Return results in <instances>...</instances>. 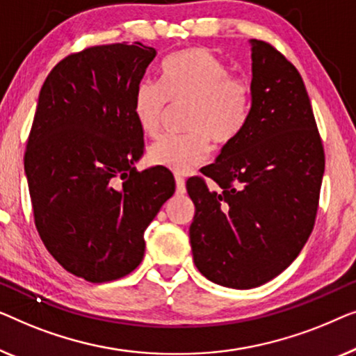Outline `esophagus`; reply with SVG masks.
<instances>
[{
  "label": "esophagus",
  "mask_w": 356,
  "mask_h": 356,
  "mask_svg": "<svg viewBox=\"0 0 356 356\" xmlns=\"http://www.w3.org/2000/svg\"><path fill=\"white\" fill-rule=\"evenodd\" d=\"M176 188H177V193H185V180L184 177L176 176Z\"/></svg>",
  "instance_id": "esophagus-1"
}]
</instances>
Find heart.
Returning a JSON list of instances; mask_svg holds the SVG:
<instances>
[{
  "mask_svg": "<svg viewBox=\"0 0 356 356\" xmlns=\"http://www.w3.org/2000/svg\"><path fill=\"white\" fill-rule=\"evenodd\" d=\"M188 103L180 137H164L148 148V161L169 171L190 172L208 158L209 140L224 147L242 132L250 111V88L229 76L222 59L207 48L180 49L161 66V87L143 80L135 88L132 111L145 135L159 132L168 104Z\"/></svg>",
  "mask_w": 356,
  "mask_h": 356,
  "instance_id": "heart-1",
  "label": "heart"
}]
</instances>
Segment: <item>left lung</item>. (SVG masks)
<instances>
[{"label": "left lung", "instance_id": "obj_1", "mask_svg": "<svg viewBox=\"0 0 356 356\" xmlns=\"http://www.w3.org/2000/svg\"><path fill=\"white\" fill-rule=\"evenodd\" d=\"M250 111L202 179L187 180L195 204L190 245L214 284L253 289L287 269L312 234L324 149L303 79L271 44L250 40Z\"/></svg>", "mask_w": 356, "mask_h": 356}]
</instances>
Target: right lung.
Masks as SVG:
<instances>
[{
  "label": "right lung",
  "mask_w": 356,
  "mask_h": 356,
  "mask_svg": "<svg viewBox=\"0 0 356 356\" xmlns=\"http://www.w3.org/2000/svg\"><path fill=\"white\" fill-rule=\"evenodd\" d=\"M156 54L138 42L87 48L40 90L24 158L35 226L53 258L90 282L142 263L145 229L176 190L168 169L134 168L143 156L134 93Z\"/></svg>",
  "instance_id": "1"
}]
</instances>
